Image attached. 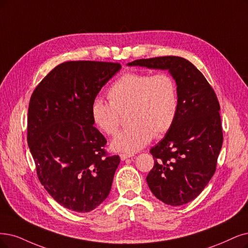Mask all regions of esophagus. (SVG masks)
Masks as SVG:
<instances>
[{
  "label": "esophagus",
  "mask_w": 248,
  "mask_h": 248,
  "mask_svg": "<svg viewBox=\"0 0 248 248\" xmlns=\"http://www.w3.org/2000/svg\"><path fill=\"white\" fill-rule=\"evenodd\" d=\"M119 156H121V159L122 160H125V159H127V158H131L133 155L132 154H124V153H123V154H121L119 155Z\"/></svg>",
  "instance_id": "obj_1"
}]
</instances>
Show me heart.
I'll list each match as a JSON object with an SVG mask.
<instances>
[{
	"mask_svg": "<svg viewBox=\"0 0 248 248\" xmlns=\"http://www.w3.org/2000/svg\"><path fill=\"white\" fill-rule=\"evenodd\" d=\"M107 97L109 103L101 99L93 101L91 117L98 130L112 136L119 127L118 113L127 109L126 122L130 125L111 142V148L117 152L141 150L153 136L167 134L177 118V82L166 72L125 73L110 87Z\"/></svg>",
	"mask_w": 248,
	"mask_h": 248,
	"instance_id": "b5f03b06",
	"label": "heart"
}]
</instances>
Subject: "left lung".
<instances>
[{"mask_svg":"<svg viewBox=\"0 0 248 248\" xmlns=\"http://www.w3.org/2000/svg\"><path fill=\"white\" fill-rule=\"evenodd\" d=\"M127 65L168 69L177 82V118L164 138L150 149L154 167L146 181L162 202L186 204L202 192L216 171L223 144L217 95L202 73L185 58L139 59Z\"/></svg>","mask_w":248,"mask_h":248,"instance_id":"8db88e82","label":"left lung"}]
</instances>
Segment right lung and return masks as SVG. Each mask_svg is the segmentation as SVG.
<instances>
[{
  "label": "right lung",
  "instance_id": "1",
  "mask_svg": "<svg viewBox=\"0 0 248 248\" xmlns=\"http://www.w3.org/2000/svg\"><path fill=\"white\" fill-rule=\"evenodd\" d=\"M119 63L67 61L51 70L33 91L27 143L36 175L59 204L89 213L107 198L121 158L108 155L94 126L91 105Z\"/></svg>",
  "mask_w": 248,
  "mask_h": 248
}]
</instances>
